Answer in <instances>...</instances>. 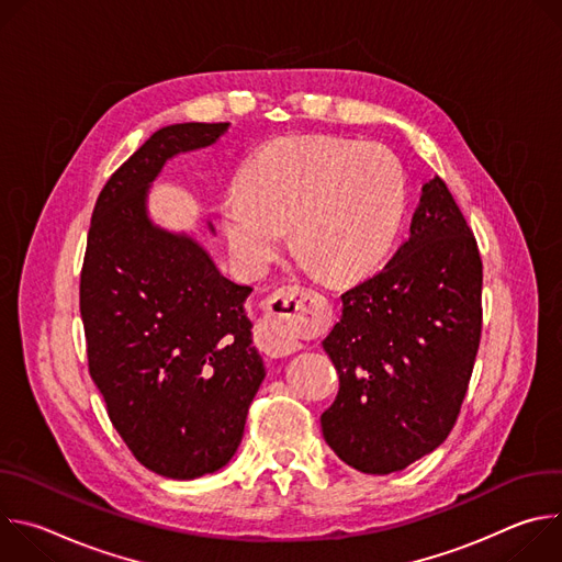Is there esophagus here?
Here are the masks:
<instances>
[{
	"instance_id": "esophagus-1",
	"label": "esophagus",
	"mask_w": 562,
	"mask_h": 562,
	"mask_svg": "<svg viewBox=\"0 0 562 562\" xmlns=\"http://www.w3.org/2000/svg\"><path fill=\"white\" fill-rule=\"evenodd\" d=\"M311 295L300 286L278 289L269 302V319L260 327V347L273 356L284 358L302 349V342L291 334L293 325H300L311 313Z\"/></svg>"
}]
</instances>
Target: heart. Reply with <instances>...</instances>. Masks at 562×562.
I'll use <instances>...</instances> for the list:
<instances>
[{
	"mask_svg": "<svg viewBox=\"0 0 562 562\" xmlns=\"http://www.w3.org/2000/svg\"><path fill=\"white\" fill-rule=\"evenodd\" d=\"M405 213V180L382 146L323 135H286L262 146L245 187L222 202L233 260L260 276L293 228L297 254L331 280L369 273Z\"/></svg>",
	"mask_w": 562,
	"mask_h": 562,
	"instance_id": "heart-1",
	"label": "heart"
}]
</instances>
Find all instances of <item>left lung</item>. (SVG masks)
I'll return each mask as SVG.
<instances>
[{
  "label": "left lung",
  "mask_w": 562,
  "mask_h": 562,
  "mask_svg": "<svg viewBox=\"0 0 562 562\" xmlns=\"http://www.w3.org/2000/svg\"><path fill=\"white\" fill-rule=\"evenodd\" d=\"M483 262L447 184H423L409 239L342 293L323 340L340 375L319 416L334 453L362 473L409 467L456 425L483 329Z\"/></svg>",
  "instance_id": "1"
}]
</instances>
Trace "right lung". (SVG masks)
<instances>
[{
  "label": "right lung",
  "instance_id": "1",
  "mask_svg": "<svg viewBox=\"0 0 562 562\" xmlns=\"http://www.w3.org/2000/svg\"><path fill=\"white\" fill-rule=\"evenodd\" d=\"M226 131L228 122L171 124L126 159L95 202L79 280L89 371L109 418L146 469L176 480L235 456L267 375L245 308L254 289L224 278L195 237L148 215V189L169 159Z\"/></svg>",
  "mask_w": 562,
  "mask_h": 562
}]
</instances>
